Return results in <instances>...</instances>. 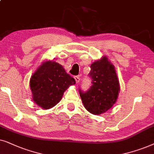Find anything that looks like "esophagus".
I'll use <instances>...</instances> for the list:
<instances>
[{"label":"esophagus","instance_id":"34e87169","mask_svg":"<svg viewBox=\"0 0 154 154\" xmlns=\"http://www.w3.org/2000/svg\"><path fill=\"white\" fill-rule=\"evenodd\" d=\"M75 81H76V83H79V80H80V78H79V76H75Z\"/></svg>","mask_w":154,"mask_h":154}]
</instances>
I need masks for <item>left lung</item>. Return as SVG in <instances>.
Returning a JSON list of instances; mask_svg holds the SVG:
<instances>
[{
    "instance_id": "8db88e82",
    "label": "left lung",
    "mask_w": 154,
    "mask_h": 154,
    "mask_svg": "<svg viewBox=\"0 0 154 154\" xmlns=\"http://www.w3.org/2000/svg\"><path fill=\"white\" fill-rule=\"evenodd\" d=\"M89 75L91 87L87 92L79 89V95L86 109L98 116L110 109L116 103L120 91V83L114 65L106 56L92 63Z\"/></svg>"
}]
</instances>
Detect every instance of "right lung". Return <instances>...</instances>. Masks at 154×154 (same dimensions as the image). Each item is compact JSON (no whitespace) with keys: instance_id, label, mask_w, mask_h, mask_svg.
I'll list each match as a JSON object with an SVG mask.
<instances>
[{"instance_id":"add662e5","label":"right lung","mask_w":154,"mask_h":154,"mask_svg":"<svg viewBox=\"0 0 154 154\" xmlns=\"http://www.w3.org/2000/svg\"><path fill=\"white\" fill-rule=\"evenodd\" d=\"M75 83L63 65L53 60L45 61L30 78L32 101L43 109H49L58 103L65 90Z\"/></svg>"}]
</instances>
